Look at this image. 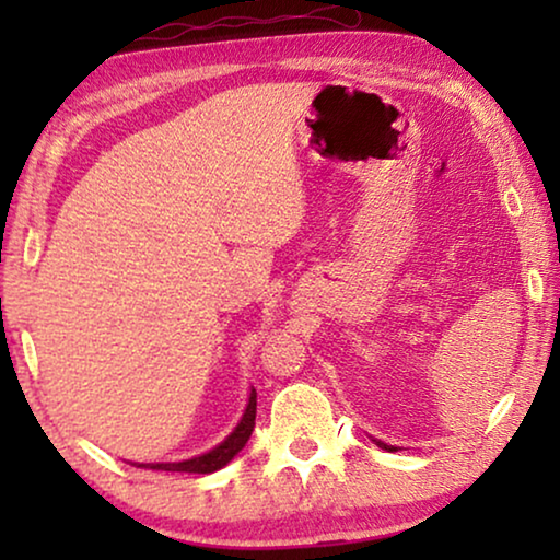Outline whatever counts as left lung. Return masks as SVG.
I'll return each mask as SVG.
<instances>
[{"label": "left lung", "mask_w": 560, "mask_h": 560, "mask_svg": "<svg viewBox=\"0 0 560 560\" xmlns=\"http://www.w3.org/2000/svg\"><path fill=\"white\" fill-rule=\"evenodd\" d=\"M380 446H382V448H389V446H385V443H380ZM389 451H395V448H389Z\"/></svg>", "instance_id": "left-lung-1"}]
</instances>
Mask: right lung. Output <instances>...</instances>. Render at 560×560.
Wrapping results in <instances>:
<instances>
[{
    "mask_svg": "<svg viewBox=\"0 0 560 560\" xmlns=\"http://www.w3.org/2000/svg\"><path fill=\"white\" fill-rule=\"evenodd\" d=\"M255 416H257V393L252 389L247 410H244V418L240 420V425L234 428V433L229 435L224 443H219V446L209 451V454L188 458V462H178V464H140V466H144V469H155V471H188V474L217 471L221 466L232 462V458L244 448V443L249 441L252 431H255Z\"/></svg>",
    "mask_w": 560,
    "mask_h": 560,
    "instance_id": "1",
    "label": "right lung"
}]
</instances>
